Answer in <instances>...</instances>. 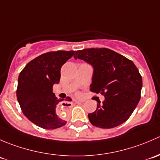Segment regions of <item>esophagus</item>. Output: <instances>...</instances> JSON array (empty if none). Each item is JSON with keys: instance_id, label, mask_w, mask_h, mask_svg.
<instances>
[{"instance_id": "34e87169", "label": "esophagus", "mask_w": 160, "mask_h": 160, "mask_svg": "<svg viewBox=\"0 0 160 160\" xmlns=\"http://www.w3.org/2000/svg\"><path fill=\"white\" fill-rule=\"evenodd\" d=\"M77 103H82V102H81V101H77ZM67 105H68V104H67ZM64 108H65V110H67V108H70V106H65V107H64Z\"/></svg>"}]
</instances>
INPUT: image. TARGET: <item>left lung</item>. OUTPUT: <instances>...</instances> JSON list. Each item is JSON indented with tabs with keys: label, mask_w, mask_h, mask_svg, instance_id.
Returning <instances> with one entry per match:
<instances>
[{
	"label": "left lung",
	"mask_w": 160,
	"mask_h": 160,
	"mask_svg": "<svg viewBox=\"0 0 160 160\" xmlns=\"http://www.w3.org/2000/svg\"><path fill=\"white\" fill-rule=\"evenodd\" d=\"M93 67L90 91L104 96L94 112L88 114L90 123L111 128L127 121L138 104L142 79L132 61L106 48L78 50L73 56Z\"/></svg>",
	"instance_id": "obj_1"
}]
</instances>
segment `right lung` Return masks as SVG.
Instances as JSON below:
<instances>
[{"label": "right lung", "instance_id": "right-lung-1", "mask_svg": "<svg viewBox=\"0 0 160 160\" xmlns=\"http://www.w3.org/2000/svg\"><path fill=\"white\" fill-rule=\"evenodd\" d=\"M75 51L46 52L30 61L18 77L17 98L24 115L40 128L55 129L67 124L58 115V104L71 101L57 98L52 87L60 80L62 66ZM65 106V103L62 104Z\"/></svg>", "mask_w": 160, "mask_h": 160}]
</instances>
